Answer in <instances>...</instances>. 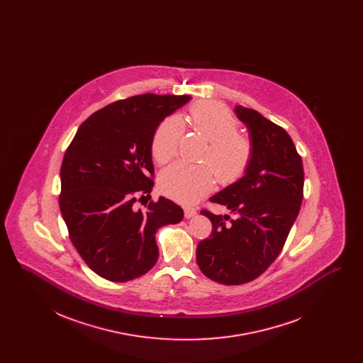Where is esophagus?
<instances>
[{"label":"esophagus","instance_id":"esophagus-1","mask_svg":"<svg viewBox=\"0 0 363 363\" xmlns=\"http://www.w3.org/2000/svg\"><path fill=\"white\" fill-rule=\"evenodd\" d=\"M184 212H185V218L186 219H190V218H193L196 213H197V211L194 209V208L186 207L184 209Z\"/></svg>","mask_w":363,"mask_h":363}]
</instances>
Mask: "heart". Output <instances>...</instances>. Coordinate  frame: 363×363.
<instances>
[{"mask_svg":"<svg viewBox=\"0 0 363 363\" xmlns=\"http://www.w3.org/2000/svg\"><path fill=\"white\" fill-rule=\"evenodd\" d=\"M193 129L209 143L203 162L194 166L177 162L160 175V190L175 201L191 204L204 197L215 185V175L223 185L241 179L255 155L252 138L238 133V120L218 102L194 104L190 108ZM185 132L184 121L170 116L160 122L152 138V156L164 164L178 154ZM216 174H213V173Z\"/></svg>","mask_w":363,"mask_h":363,"instance_id":"obj_1","label":"heart"}]
</instances>
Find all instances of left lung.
<instances>
[{"mask_svg":"<svg viewBox=\"0 0 363 363\" xmlns=\"http://www.w3.org/2000/svg\"><path fill=\"white\" fill-rule=\"evenodd\" d=\"M255 145L253 160L237 182L209 200L237 213L207 209L212 233L196 250L201 272L213 281L237 286L255 280L275 261L299 213L303 199V166L290 135L259 111L235 107Z\"/></svg>","mask_w":363,"mask_h":363,"instance_id":"obj_1","label":"left lung"}]
</instances>
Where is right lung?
<instances>
[{
  "label": "right lung",
  "mask_w": 363,
  "mask_h": 363,
  "mask_svg": "<svg viewBox=\"0 0 363 363\" xmlns=\"http://www.w3.org/2000/svg\"><path fill=\"white\" fill-rule=\"evenodd\" d=\"M189 99L144 94L117 101L89 116L72 140L60 172V209L96 275L120 283L143 277L157 261L156 230L182 220V208L164 197L145 211L135 204L154 186L156 128Z\"/></svg>",
  "instance_id": "right-lung-1"
}]
</instances>
